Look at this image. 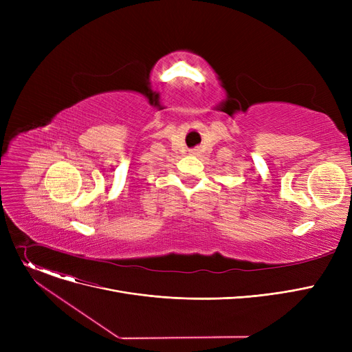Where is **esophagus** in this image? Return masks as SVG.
Returning a JSON list of instances; mask_svg holds the SVG:
<instances>
[{
	"mask_svg": "<svg viewBox=\"0 0 352 352\" xmlns=\"http://www.w3.org/2000/svg\"><path fill=\"white\" fill-rule=\"evenodd\" d=\"M191 155H197V151H191Z\"/></svg>",
	"mask_w": 352,
	"mask_h": 352,
	"instance_id": "esophagus-1",
	"label": "esophagus"
}]
</instances>
